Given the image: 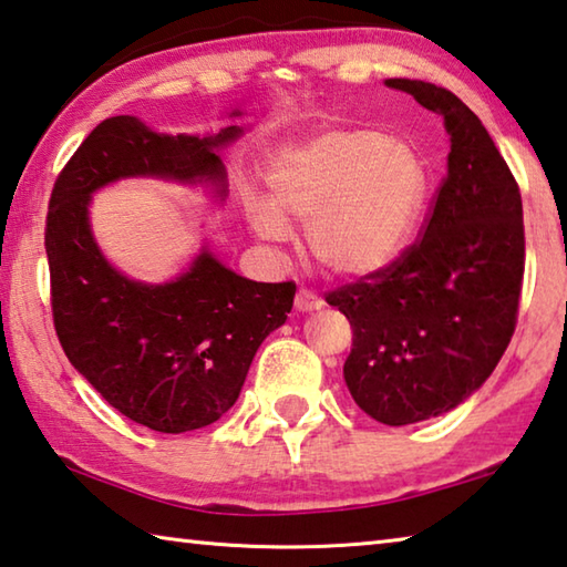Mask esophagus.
<instances>
[{
	"mask_svg": "<svg viewBox=\"0 0 567 567\" xmlns=\"http://www.w3.org/2000/svg\"><path fill=\"white\" fill-rule=\"evenodd\" d=\"M293 306H296V311L309 313V311H319L323 306V299H321V296H316L313 291H309V289H299Z\"/></svg>",
	"mask_w": 567,
	"mask_h": 567,
	"instance_id": "1",
	"label": "esophagus"
}]
</instances>
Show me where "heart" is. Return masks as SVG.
Wrapping results in <instances>:
<instances>
[{
    "instance_id": "obj_1",
    "label": "heart",
    "mask_w": 567,
    "mask_h": 567,
    "mask_svg": "<svg viewBox=\"0 0 567 567\" xmlns=\"http://www.w3.org/2000/svg\"><path fill=\"white\" fill-rule=\"evenodd\" d=\"M268 202L248 198V224L281 244L306 224L316 264L343 278L383 271L409 246L425 196V168L379 132L333 128L284 146L268 164Z\"/></svg>"
}]
</instances>
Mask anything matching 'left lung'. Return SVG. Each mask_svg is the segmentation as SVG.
<instances>
[{"label": "left lung", "mask_w": 567, "mask_h": 567, "mask_svg": "<svg viewBox=\"0 0 567 567\" xmlns=\"http://www.w3.org/2000/svg\"><path fill=\"white\" fill-rule=\"evenodd\" d=\"M385 86L443 116L449 174L419 241L326 301L353 329V401L379 423L409 425L449 413L498 365L518 321L525 231L520 188L481 118L443 86Z\"/></svg>", "instance_id": "1"}]
</instances>
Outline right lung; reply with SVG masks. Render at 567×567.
I'll list each match as a JSON object with an SVG mask.
<instances>
[{
    "label": "right lung",
    "mask_w": 567,
    "mask_h": 567,
    "mask_svg": "<svg viewBox=\"0 0 567 567\" xmlns=\"http://www.w3.org/2000/svg\"><path fill=\"white\" fill-rule=\"evenodd\" d=\"M241 132L158 134L136 116L104 118L49 198L44 246L59 343L109 405L158 433L204 429L231 409L258 346L291 313L296 284L238 276L206 246L174 281H134L99 251L89 202L102 186L132 176L208 182L224 198L216 148Z\"/></svg>",
    "instance_id": "add662e5"
}]
</instances>
